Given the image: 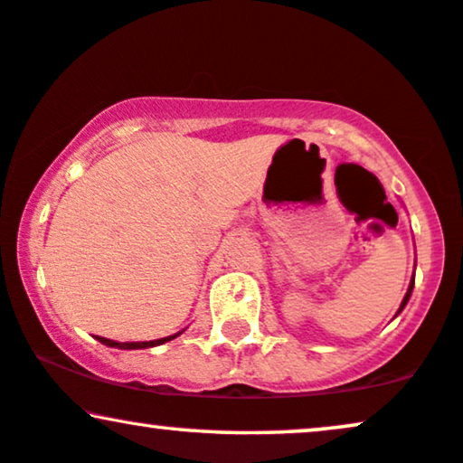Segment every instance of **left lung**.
I'll return each instance as SVG.
<instances>
[{"label": "left lung", "mask_w": 463, "mask_h": 463, "mask_svg": "<svg viewBox=\"0 0 463 463\" xmlns=\"http://www.w3.org/2000/svg\"><path fill=\"white\" fill-rule=\"evenodd\" d=\"M412 284H414V279H412ZM412 284H411V288H408V292H406V297H403V301H402V307H400V309H403V306H406V303H408V299H411V292H412Z\"/></svg>", "instance_id": "obj_1"}]
</instances>
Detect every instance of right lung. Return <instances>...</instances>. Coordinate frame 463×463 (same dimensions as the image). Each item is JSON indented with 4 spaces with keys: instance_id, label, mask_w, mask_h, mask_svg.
I'll return each instance as SVG.
<instances>
[{
    "instance_id": "right-lung-1",
    "label": "right lung",
    "mask_w": 463,
    "mask_h": 463,
    "mask_svg": "<svg viewBox=\"0 0 463 463\" xmlns=\"http://www.w3.org/2000/svg\"><path fill=\"white\" fill-rule=\"evenodd\" d=\"M179 335V333H177ZM177 335H171V337H162V339H151V342H113V339H107V337H98L104 346H110V348H124V350H134V348H151V346H160V344L168 342V339L177 337Z\"/></svg>"
}]
</instances>
